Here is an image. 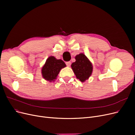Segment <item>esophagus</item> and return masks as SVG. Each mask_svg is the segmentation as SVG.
<instances>
[{
  "label": "esophagus",
  "mask_w": 135,
  "mask_h": 135,
  "mask_svg": "<svg viewBox=\"0 0 135 135\" xmlns=\"http://www.w3.org/2000/svg\"><path fill=\"white\" fill-rule=\"evenodd\" d=\"M66 64L68 66H70L71 65V62L70 61H68V62H66Z\"/></svg>",
  "instance_id": "obj_1"
}]
</instances>
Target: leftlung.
Returning <instances> with one entry per match:
<instances>
[{
	"label": "left lung",
	"mask_w": 135,
	"mask_h": 135,
	"mask_svg": "<svg viewBox=\"0 0 135 135\" xmlns=\"http://www.w3.org/2000/svg\"><path fill=\"white\" fill-rule=\"evenodd\" d=\"M76 61L71 66L77 79L84 82L92 74L93 66L91 61L84 54H80L75 56Z\"/></svg>",
	"instance_id": "left-lung-1"
}]
</instances>
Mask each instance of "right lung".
<instances>
[{
    "mask_svg": "<svg viewBox=\"0 0 135 135\" xmlns=\"http://www.w3.org/2000/svg\"><path fill=\"white\" fill-rule=\"evenodd\" d=\"M65 67L66 64L62 60L56 59L54 56L49 57L42 69V76L45 80L51 82L56 79L61 69Z\"/></svg>",
    "mask_w": 135,
    "mask_h": 135,
    "instance_id": "1",
    "label": "right lung"
}]
</instances>
